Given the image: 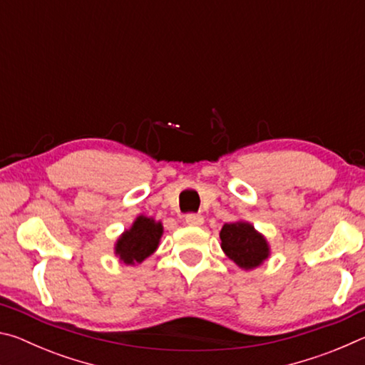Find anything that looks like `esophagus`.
<instances>
[{
  "instance_id": "esophagus-1",
  "label": "esophagus",
  "mask_w": 365,
  "mask_h": 365,
  "mask_svg": "<svg viewBox=\"0 0 365 365\" xmlns=\"http://www.w3.org/2000/svg\"><path fill=\"white\" fill-rule=\"evenodd\" d=\"M185 222H187L188 225H202V222H205V217H202L201 214H187L185 215Z\"/></svg>"
}]
</instances>
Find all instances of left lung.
<instances>
[{
	"label": "left lung",
	"mask_w": 365,
	"mask_h": 365,
	"mask_svg": "<svg viewBox=\"0 0 365 365\" xmlns=\"http://www.w3.org/2000/svg\"><path fill=\"white\" fill-rule=\"evenodd\" d=\"M220 248L228 259L245 270L259 267L270 256L267 240L246 220L224 224L220 230Z\"/></svg>",
	"instance_id": "left-lung-1"
}]
</instances>
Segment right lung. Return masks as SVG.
Here are the masks:
<instances>
[{
  "mask_svg": "<svg viewBox=\"0 0 365 365\" xmlns=\"http://www.w3.org/2000/svg\"><path fill=\"white\" fill-rule=\"evenodd\" d=\"M164 227L160 220L138 215L130 228H127L114 245V255L127 265L141 264L158 250Z\"/></svg>",
  "mask_w": 365,
  "mask_h": 365,
  "instance_id": "1",
  "label": "right lung"
}]
</instances>
